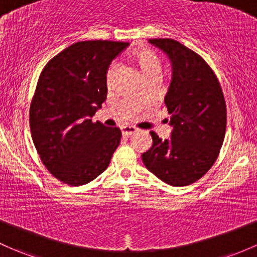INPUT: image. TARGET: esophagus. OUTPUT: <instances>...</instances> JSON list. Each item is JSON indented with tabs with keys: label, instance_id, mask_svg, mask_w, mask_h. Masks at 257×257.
<instances>
[{
	"label": "esophagus",
	"instance_id": "esophagus-1",
	"mask_svg": "<svg viewBox=\"0 0 257 257\" xmlns=\"http://www.w3.org/2000/svg\"><path fill=\"white\" fill-rule=\"evenodd\" d=\"M136 132L137 129L132 125L121 126V134H123V136H132V134H134Z\"/></svg>",
	"mask_w": 257,
	"mask_h": 257
}]
</instances>
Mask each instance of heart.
<instances>
[{"label": "heart", "instance_id": "heart-1", "mask_svg": "<svg viewBox=\"0 0 257 257\" xmlns=\"http://www.w3.org/2000/svg\"><path fill=\"white\" fill-rule=\"evenodd\" d=\"M132 60L139 67L144 80L159 79V76L161 74V61L154 51L149 49L136 50L132 54ZM117 70L118 66L115 63L110 64V66L108 67L106 74V82L108 86L112 85L113 81H114L115 75H117Z\"/></svg>", "mask_w": 257, "mask_h": 257}]
</instances>
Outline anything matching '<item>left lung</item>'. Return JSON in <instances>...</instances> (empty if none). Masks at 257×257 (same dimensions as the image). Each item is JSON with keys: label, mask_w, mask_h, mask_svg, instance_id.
Returning <instances> with one entry per match:
<instances>
[{"label": "left lung", "mask_w": 257, "mask_h": 257, "mask_svg": "<svg viewBox=\"0 0 257 257\" xmlns=\"http://www.w3.org/2000/svg\"><path fill=\"white\" fill-rule=\"evenodd\" d=\"M169 56L172 80L165 104L171 139L150 132L153 145L142 155L145 167L167 185L196 182L217 160L226 128V106L217 76L203 58L174 39H149Z\"/></svg>", "instance_id": "left-lung-1"}]
</instances>
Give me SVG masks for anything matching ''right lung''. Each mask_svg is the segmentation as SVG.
Wrapping results in <instances>:
<instances>
[{
    "mask_svg": "<svg viewBox=\"0 0 257 257\" xmlns=\"http://www.w3.org/2000/svg\"><path fill=\"white\" fill-rule=\"evenodd\" d=\"M129 43L77 42L45 65L29 109L32 139L48 171L81 186L107 169L120 129L91 118L107 97L106 74Z\"/></svg>",
    "mask_w": 257,
    "mask_h": 257,
    "instance_id": "right-lung-1",
    "label": "right lung"
}]
</instances>
